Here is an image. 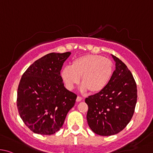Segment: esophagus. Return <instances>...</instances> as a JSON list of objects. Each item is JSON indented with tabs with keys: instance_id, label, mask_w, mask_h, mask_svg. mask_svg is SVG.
I'll use <instances>...</instances> for the list:
<instances>
[{
	"instance_id": "obj_1",
	"label": "esophagus",
	"mask_w": 153,
	"mask_h": 153,
	"mask_svg": "<svg viewBox=\"0 0 153 153\" xmlns=\"http://www.w3.org/2000/svg\"><path fill=\"white\" fill-rule=\"evenodd\" d=\"M82 98L81 97V96H78V97H76V101H78V102L82 101Z\"/></svg>"
}]
</instances>
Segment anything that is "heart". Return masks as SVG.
Wrapping results in <instances>:
<instances>
[{"mask_svg":"<svg viewBox=\"0 0 153 153\" xmlns=\"http://www.w3.org/2000/svg\"><path fill=\"white\" fill-rule=\"evenodd\" d=\"M114 64L108 58L100 55L87 54L75 59L71 67H65L61 77L68 90L78 85L81 77L82 91L97 93L103 91L113 75Z\"/></svg>","mask_w":153,"mask_h":153,"instance_id":"heart-1","label":"heart"}]
</instances>
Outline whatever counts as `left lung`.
I'll list each match as a JSON object with an SVG mask.
<instances>
[{
  "mask_svg": "<svg viewBox=\"0 0 153 153\" xmlns=\"http://www.w3.org/2000/svg\"><path fill=\"white\" fill-rule=\"evenodd\" d=\"M116 70L103 91L85 99L88 105L87 120L93 132L111 136L126 127L134 113L137 87L132 74L116 56Z\"/></svg>",
  "mask_w": 153,
  "mask_h": 153,
  "instance_id": "left-lung-1",
  "label": "left lung"
}]
</instances>
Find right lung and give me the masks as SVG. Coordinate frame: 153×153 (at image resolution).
<instances>
[{"label": "right lung", "mask_w": 153, "mask_h": 153, "mask_svg": "<svg viewBox=\"0 0 153 153\" xmlns=\"http://www.w3.org/2000/svg\"><path fill=\"white\" fill-rule=\"evenodd\" d=\"M71 52L50 53L29 66L17 89L21 118L32 132L51 135L60 129L77 95L64 86L60 76Z\"/></svg>", "instance_id": "right-lung-1"}]
</instances>
